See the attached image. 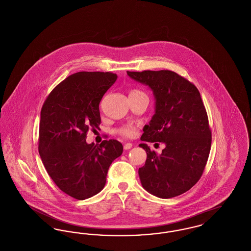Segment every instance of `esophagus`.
Masks as SVG:
<instances>
[{
	"label": "esophagus",
	"instance_id": "1",
	"mask_svg": "<svg viewBox=\"0 0 251 251\" xmlns=\"http://www.w3.org/2000/svg\"><path fill=\"white\" fill-rule=\"evenodd\" d=\"M132 148V144L131 143H126L124 145V149L125 150H130Z\"/></svg>",
	"mask_w": 251,
	"mask_h": 251
}]
</instances>
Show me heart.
<instances>
[{"label": "heart", "instance_id": "1", "mask_svg": "<svg viewBox=\"0 0 251 251\" xmlns=\"http://www.w3.org/2000/svg\"><path fill=\"white\" fill-rule=\"evenodd\" d=\"M131 92H140V91L132 90ZM118 132L121 134V135L131 137L135 132V127L132 126V125H124V126H121V127L118 129Z\"/></svg>", "mask_w": 251, "mask_h": 251}]
</instances>
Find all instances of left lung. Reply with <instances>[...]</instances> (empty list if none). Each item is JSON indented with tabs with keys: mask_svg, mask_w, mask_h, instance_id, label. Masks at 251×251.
Segmentation results:
<instances>
[{
	"mask_svg": "<svg viewBox=\"0 0 251 251\" xmlns=\"http://www.w3.org/2000/svg\"><path fill=\"white\" fill-rule=\"evenodd\" d=\"M131 79L148 85L155 98V114L145 125L141 140L163 142L158 155L147 144L145 166L138 174L144 189L170 199L192 188L201 179L211 150L212 132L198 88L171 71L127 72Z\"/></svg>",
	"mask_w": 251,
	"mask_h": 251,
	"instance_id": "left-lung-1",
	"label": "left lung"
}]
</instances>
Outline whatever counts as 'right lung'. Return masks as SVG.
<instances>
[{
    "label": "right lung",
    "mask_w": 251,
    "mask_h": 251,
    "mask_svg": "<svg viewBox=\"0 0 251 251\" xmlns=\"http://www.w3.org/2000/svg\"><path fill=\"white\" fill-rule=\"evenodd\" d=\"M118 76L112 72L72 74L49 94L40 113L38 151L60 190L84 201L101 191L112 162L123 151L115 139L87 144L100 124L99 104Z\"/></svg>",
    "instance_id": "right-lung-1"
}]
</instances>
